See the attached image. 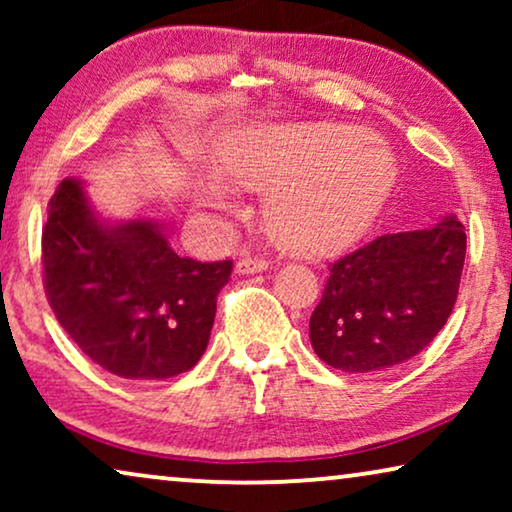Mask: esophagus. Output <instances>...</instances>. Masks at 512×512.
<instances>
[{
  "label": "esophagus",
  "mask_w": 512,
  "mask_h": 512,
  "mask_svg": "<svg viewBox=\"0 0 512 512\" xmlns=\"http://www.w3.org/2000/svg\"><path fill=\"white\" fill-rule=\"evenodd\" d=\"M265 268H268V261L258 256H244L235 265V270L240 272V275H254V272H263Z\"/></svg>",
  "instance_id": "34e87169"
}]
</instances>
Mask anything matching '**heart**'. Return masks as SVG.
Returning a JSON list of instances; mask_svg holds the SVG:
<instances>
[{
	"mask_svg": "<svg viewBox=\"0 0 512 512\" xmlns=\"http://www.w3.org/2000/svg\"><path fill=\"white\" fill-rule=\"evenodd\" d=\"M219 174L230 184L270 193L268 223L286 247L328 254L373 226L396 184V160L361 125H265L223 144ZM209 207H230L219 179L198 184Z\"/></svg>",
	"mask_w": 512,
	"mask_h": 512,
	"instance_id": "heart-1",
	"label": "heart"
}]
</instances>
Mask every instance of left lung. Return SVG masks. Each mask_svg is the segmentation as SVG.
<instances>
[{
  "label": "left lung",
  "instance_id": "8db88e82",
  "mask_svg": "<svg viewBox=\"0 0 512 512\" xmlns=\"http://www.w3.org/2000/svg\"><path fill=\"white\" fill-rule=\"evenodd\" d=\"M464 258L466 230L457 216L380 235L342 256L310 317L314 352L342 373L410 361L452 314Z\"/></svg>",
  "mask_w": 512,
  "mask_h": 512
}]
</instances>
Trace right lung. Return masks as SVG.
Listing matches in <instances>:
<instances>
[{"mask_svg": "<svg viewBox=\"0 0 512 512\" xmlns=\"http://www.w3.org/2000/svg\"><path fill=\"white\" fill-rule=\"evenodd\" d=\"M44 289L81 352L125 380H167L205 354L233 261L174 254L160 223H111L65 179L41 233Z\"/></svg>", "mask_w": 512, "mask_h": 512, "instance_id": "right-lung-1", "label": "right lung"}]
</instances>
